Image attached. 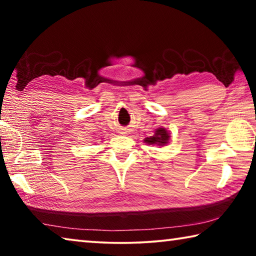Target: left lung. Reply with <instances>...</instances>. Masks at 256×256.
Returning a JSON list of instances; mask_svg holds the SVG:
<instances>
[{"mask_svg":"<svg viewBox=\"0 0 256 256\" xmlns=\"http://www.w3.org/2000/svg\"><path fill=\"white\" fill-rule=\"evenodd\" d=\"M168 138H170V136H168L167 131L164 128H158L157 131H156L154 136H150V138H146L144 142L146 144H158V146H164V144H167Z\"/></svg>","mask_w":256,"mask_h":256,"instance_id":"8db88e82","label":"left lung"}]
</instances>
